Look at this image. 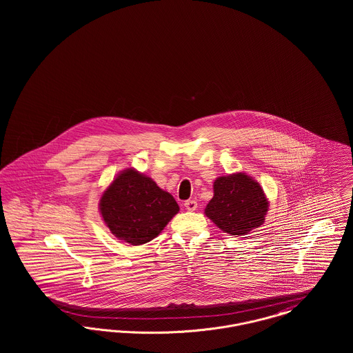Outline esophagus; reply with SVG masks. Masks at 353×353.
<instances>
[{
    "label": "esophagus",
    "mask_w": 353,
    "mask_h": 353,
    "mask_svg": "<svg viewBox=\"0 0 353 353\" xmlns=\"http://www.w3.org/2000/svg\"><path fill=\"white\" fill-rule=\"evenodd\" d=\"M184 205L186 210H189V212H193L197 209V201H194V200H188V201H185Z\"/></svg>",
    "instance_id": "1"
}]
</instances>
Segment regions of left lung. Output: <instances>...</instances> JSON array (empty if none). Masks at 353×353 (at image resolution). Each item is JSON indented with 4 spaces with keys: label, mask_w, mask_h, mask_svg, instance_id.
I'll return each mask as SVG.
<instances>
[{
    "label": "left lung",
    "mask_w": 353,
    "mask_h": 353,
    "mask_svg": "<svg viewBox=\"0 0 353 353\" xmlns=\"http://www.w3.org/2000/svg\"><path fill=\"white\" fill-rule=\"evenodd\" d=\"M268 209L269 201L261 185L245 173H235L214 181V196L205 214L222 232L242 235L265 222Z\"/></svg>",
    "instance_id": "1"
}]
</instances>
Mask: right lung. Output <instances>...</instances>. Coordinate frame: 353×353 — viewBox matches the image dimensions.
Listing matches in <instances>:
<instances>
[{
	"label": "right lung",
	"mask_w": 353,
	"mask_h": 353,
	"mask_svg": "<svg viewBox=\"0 0 353 353\" xmlns=\"http://www.w3.org/2000/svg\"><path fill=\"white\" fill-rule=\"evenodd\" d=\"M179 212L168 192L136 172H121L101 199V217L111 233L134 246L152 241Z\"/></svg>",
	"instance_id": "right-lung-1"
}]
</instances>
